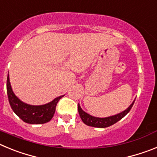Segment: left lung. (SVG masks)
<instances>
[{
  "label": "left lung",
  "instance_id": "left-lung-1",
  "mask_svg": "<svg viewBox=\"0 0 157 157\" xmlns=\"http://www.w3.org/2000/svg\"><path fill=\"white\" fill-rule=\"evenodd\" d=\"M134 101L131 105L129 106L128 109L127 110L123 111L121 113H119L115 116H109V117L106 118H98L94 117V116H90V115L87 114L86 112H85L82 109H81L79 104L78 105V113H79L80 118L82 119V122L87 126L94 127H98V128H105V127H110V126L113 125L118 121H120L121 119H123L126 115L130 111L131 108L134 105Z\"/></svg>",
  "mask_w": 157,
  "mask_h": 157
}]
</instances>
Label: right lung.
I'll return each mask as SVG.
<instances>
[{"mask_svg": "<svg viewBox=\"0 0 157 157\" xmlns=\"http://www.w3.org/2000/svg\"><path fill=\"white\" fill-rule=\"evenodd\" d=\"M7 94L8 101L13 112L23 122L30 124H42L50 121L56 112L58 101L63 97L59 96L49 103L39 106L25 104L14 94L11 87L8 75L7 78Z\"/></svg>", "mask_w": 157, "mask_h": 157, "instance_id": "obj_1", "label": "right lung"}]
</instances>
